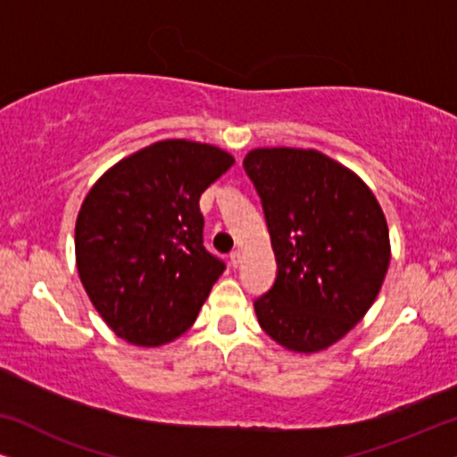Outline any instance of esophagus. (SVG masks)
<instances>
[{
  "instance_id": "obj_1",
  "label": "esophagus",
  "mask_w": 457,
  "mask_h": 457,
  "mask_svg": "<svg viewBox=\"0 0 457 457\" xmlns=\"http://www.w3.org/2000/svg\"><path fill=\"white\" fill-rule=\"evenodd\" d=\"M228 260H230V266L233 268H237L241 264V249H233V252H230V255H228Z\"/></svg>"
}]
</instances>
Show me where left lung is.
<instances>
[{"label": "left lung", "instance_id": "left-lung-1", "mask_svg": "<svg viewBox=\"0 0 457 457\" xmlns=\"http://www.w3.org/2000/svg\"><path fill=\"white\" fill-rule=\"evenodd\" d=\"M258 191L277 278L253 302L260 327L299 353L358 324L389 268V228L372 191L314 149L264 147L243 160Z\"/></svg>", "mask_w": 457, "mask_h": 457}]
</instances>
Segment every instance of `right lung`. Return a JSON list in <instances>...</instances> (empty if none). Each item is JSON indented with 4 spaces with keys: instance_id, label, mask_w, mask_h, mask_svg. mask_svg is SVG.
I'll list each match as a JSON object with an SVG mask.
<instances>
[{
    "instance_id": "1",
    "label": "right lung",
    "mask_w": 457,
    "mask_h": 457,
    "mask_svg": "<svg viewBox=\"0 0 457 457\" xmlns=\"http://www.w3.org/2000/svg\"><path fill=\"white\" fill-rule=\"evenodd\" d=\"M235 158L168 139L112 166L85 197L77 266L96 310L124 341L170 343L195 322L227 264L204 245L199 197Z\"/></svg>"
}]
</instances>
